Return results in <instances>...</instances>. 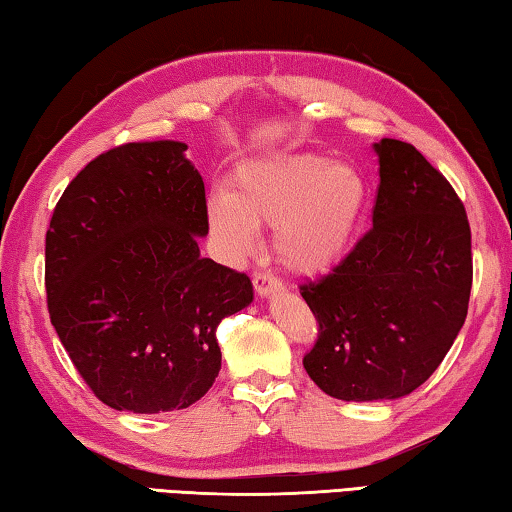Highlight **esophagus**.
Listing matches in <instances>:
<instances>
[{
  "label": "esophagus",
  "instance_id": "34e87169",
  "mask_svg": "<svg viewBox=\"0 0 512 512\" xmlns=\"http://www.w3.org/2000/svg\"><path fill=\"white\" fill-rule=\"evenodd\" d=\"M254 288H256V295L261 297V299L272 297L274 292H281L283 290L281 281L276 279V276H272L270 272H256L254 274Z\"/></svg>",
  "mask_w": 512,
  "mask_h": 512
}]
</instances>
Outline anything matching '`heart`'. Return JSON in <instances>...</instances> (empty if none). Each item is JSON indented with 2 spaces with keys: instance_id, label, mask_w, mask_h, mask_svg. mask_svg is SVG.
Listing matches in <instances>:
<instances>
[{
  "instance_id": "obj_1",
  "label": "heart",
  "mask_w": 512,
  "mask_h": 512,
  "mask_svg": "<svg viewBox=\"0 0 512 512\" xmlns=\"http://www.w3.org/2000/svg\"><path fill=\"white\" fill-rule=\"evenodd\" d=\"M370 188L358 167L317 154H283L242 163L206 204L211 236L231 258L256 247V226L272 224L283 270L320 276L347 254Z\"/></svg>"
}]
</instances>
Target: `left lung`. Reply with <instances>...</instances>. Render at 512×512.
Listing matches in <instances>:
<instances>
[{
    "label": "left lung",
    "instance_id": "obj_1",
    "mask_svg": "<svg viewBox=\"0 0 512 512\" xmlns=\"http://www.w3.org/2000/svg\"><path fill=\"white\" fill-rule=\"evenodd\" d=\"M372 149L381 177L372 231L301 286L320 322L304 367L342 401L420 388L463 329L472 290V233L454 188L408 142L383 138Z\"/></svg>",
    "mask_w": 512,
    "mask_h": 512
}]
</instances>
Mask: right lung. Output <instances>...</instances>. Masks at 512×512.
I'll use <instances>...</instances> for the list:
<instances>
[{
    "label": "right lung",
    "instance_id": "add662e5",
    "mask_svg": "<svg viewBox=\"0 0 512 512\" xmlns=\"http://www.w3.org/2000/svg\"><path fill=\"white\" fill-rule=\"evenodd\" d=\"M186 142H129L72 179L49 222V315L83 381L115 410H181L222 367L215 331L254 301L201 258L206 192Z\"/></svg>",
    "mask_w": 512,
    "mask_h": 512
}]
</instances>
